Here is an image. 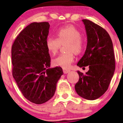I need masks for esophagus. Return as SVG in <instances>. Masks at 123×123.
<instances>
[{
  "instance_id": "1",
  "label": "esophagus",
  "mask_w": 123,
  "mask_h": 123,
  "mask_svg": "<svg viewBox=\"0 0 123 123\" xmlns=\"http://www.w3.org/2000/svg\"><path fill=\"white\" fill-rule=\"evenodd\" d=\"M70 71V69H66V68H63V72H64V74H67Z\"/></svg>"
}]
</instances>
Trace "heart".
<instances>
[{"instance_id":"obj_1","label":"heart","mask_w":123,"mask_h":123,"mask_svg":"<svg viewBox=\"0 0 123 123\" xmlns=\"http://www.w3.org/2000/svg\"><path fill=\"white\" fill-rule=\"evenodd\" d=\"M57 38L49 37L46 41V45L50 54L55 55L58 52L61 44L67 43V50L68 52L61 54L53 60L56 66L64 68L69 67L74 60V54H80L85 48V41L81 33L74 26H67L59 28L56 31Z\"/></svg>"}]
</instances>
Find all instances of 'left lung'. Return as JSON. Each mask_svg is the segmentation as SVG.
<instances>
[{
  "label": "left lung",
  "instance_id": "obj_1",
  "mask_svg": "<svg viewBox=\"0 0 123 123\" xmlns=\"http://www.w3.org/2000/svg\"><path fill=\"white\" fill-rule=\"evenodd\" d=\"M87 43L84 55L77 65L89 66L85 74L78 71L79 81L75 89L78 95L87 100H95L107 90L115 68L113 44L105 29L88 19H83Z\"/></svg>",
  "mask_w": 123,
  "mask_h": 123
}]
</instances>
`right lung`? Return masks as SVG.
<instances>
[{"instance_id":"right-lung-1","label":"right lung","mask_w":123,"mask_h":123,"mask_svg":"<svg viewBox=\"0 0 123 123\" xmlns=\"http://www.w3.org/2000/svg\"><path fill=\"white\" fill-rule=\"evenodd\" d=\"M50 25L33 23L22 30L12 46V75L25 98L42 104L53 97L63 74L61 67L50 68L46 41Z\"/></svg>"}]
</instances>
